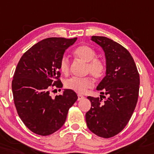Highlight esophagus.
Wrapping results in <instances>:
<instances>
[{"label":"esophagus","instance_id":"esophagus-1","mask_svg":"<svg viewBox=\"0 0 154 154\" xmlns=\"http://www.w3.org/2000/svg\"><path fill=\"white\" fill-rule=\"evenodd\" d=\"M78 96V100H83L84 98V96H82V95H80V94H78L77 95Z\"/></svg>","mask_w":154,"mask_h":154}]
</instances>
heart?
<instances>
[{"label": "heart", "instance_id": "obj_1", "mask_svg": "<svg viewBox=\"0 0 154 154\" xmlns=\"http://www.w3.org/2000/svg\"><path fill=\"white\" fill-rule=\"evenodd\" d=\"M74 54L84 63H86V72L90 73L93 77L100 79L103 77L106 72V66L103 60L96 58V52L92 47L88 45H82L78 47L74 51ZM60 71L63 74L67 75L70 70V64L66 57L60 59L59 64ZM93 82L90 77L84 78L72 77L67 79L65 86L68 89L79 94H83L88 88H91Z\"/></svg>", "mask_w": 154, "mask_h": 154}]
</instances>
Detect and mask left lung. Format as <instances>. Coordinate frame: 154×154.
Here are the masks:
<instances>
[{
    "label": "left lung",
    "mask_w": 154,
    "mask_h": 154,
    "mask_svg": "<svg viewBox=\"0 0 154 154\" xmlns=\"http://www.w3.org/2000/svg\"><path fill=\"white\" fill-rule=\"evenodd\" d=\"M105 53L106 75L97 86L100 98L88 96L91 107L86 114L88 129L99 137L109 138L124 128L137 105L140 75L133 57L120 44L103 36H92ZM107 98L102 101L101 95Z\"/></svg>",
    "instance_id": "8db88e82"
}]
</instances>
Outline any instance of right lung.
Segmentation results:
<instances>
[{"mask_svg":"<svg viewBox=\"0 0 154 154\" xmlns=\"http://www.w3.org/2000/svg\"><path fill=\"white\" fill-rule=\"evenodd\" d=\"M77 39L41 40L26 51L17 64L12 82L14 105L26 126L37 135H49L60 129L78 98L70 89L55 98L50 96L52 86L63 87L58 79L60 59Z\"/></svg>","mask_w":154,"mask_h":154,"instance_id":"obj_1","label":"right lung"}]
</instances>
